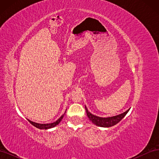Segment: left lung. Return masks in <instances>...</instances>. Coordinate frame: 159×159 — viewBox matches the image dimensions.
Listing matches in <instances>:
<instances>
[{"label":"left lung","instance_id":"left-lung-1","mask_svg":"<svg viewBox=\"0 0 159 159\" xmlns=\"http://www.w3.org/2000/svg\"><path fill=\"white\" fill-rule=\"evenodd\" d=\"M85 110H86V113H87L88 118L93 124L102 127H109L115 125H116L121 121V120L125 116L126 114L128 113L129 109L127 111H126L125 112H124L121 114L116 115V116L107 117V118H103V117H99L97 116H95V115H92L88 111V110L87 109V108H86V107H85Z\"/></svg>","mask_w":159,"mask_h":159}]
</instances>
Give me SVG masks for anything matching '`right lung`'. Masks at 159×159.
Wrapping results in <instances>:
<instances>
[{"instance_id":"obj_1","label":"right lung","mask_w":159,"mask_h":159,"mask_svg":"<svg viewBox=\"0 0 159 159\" xmlns=\"http://www.w3.org/2000/svg\"><path fill=\"white\" fill-rule=\"evenodd\" d=\"M64 113V114H65ZM64 115H62L56 121L52 123H48V124H40V123H36L35 122H32L31 121H30V120H28V121H29L32 125H34V127H36V128H38V129H50V128H52V127H54L55 126H56L57 124H59L60 122L61 121V119H63V117H64Z\"/></svg>"}]
</instances>
